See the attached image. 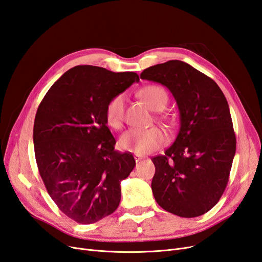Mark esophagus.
<instances>
[{
    "instance_id": "obj_1",
    "label": "esophagus",
    "mask_w": 262,
    "mask_h": 262,
    "mask_svg": "<svg viewBox=\"0 0 262 262\" xmlns=\"http://www.w3.org/2000/svg\"><path fill=\"white\" fill-rule=\"evenodd\" d=\"M134 160H136V162L138 163V162H140V161H142L143 160V156H141V155H134Z\"/></svg>"
}]
</instances>
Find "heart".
Listing matches in <instances>:
<instances>
[{
	"instance_id": "b5f03b06",
	"label": "heart",
	"mask_w": 262,
	"mask_h": 262,
	"mask_svg": "<svg viewBox=\"0 0 262 262\" xmlns=\"http://www.w3.org/2000/svg\"><path fill=\"white\" fill-rule=\"evenodd\" d=\"M139 96L154 112H161L168 101L167 93L158 85L143 87L139 92ZM124 106L125 96L119 94L109 100L106 107L107 121L115 129H121L123 124ZM165 142V132L157 126H152L148 129H131L125 132L120 139V146L129 152L144 155L160 148Z\"/></svg>"
}]
</instances>
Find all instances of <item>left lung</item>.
<instances>
[{
  "instance_id": "obj_1",
  "label": "left lung",
  "mask_w": 262,
  "mask_h": 262,
  "mask_svg": "<svg viewBox=\"0 0 262 262\" xmlns=\"http://www.w3.org/2000/svg\"><path fill=\"white\" fill-rule=\"evenodd\" d=\"M140 76L167 87L179 110L175 142L152 158L155 200L175 215L200 216L223 194L236 152L227 100L212 78L179 60L149 67Z\"/></svg>"
}]
</instances>
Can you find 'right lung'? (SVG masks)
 <instances>
[{"mask_svg":"<svg viewBox=\"0 0 262 262\" xmlns=\"http://www.w3.org/2000/svg\"><path fill=\"white\" fill-rule=\"evenodd\" d=\"M139 81L134 72L77 66L50 87L38 107L34 147L39 173L54 203L77 223H96L120 203V182L136 161L115 150L106 107Z\"/></svg>","mask_w":262,"mask_h":262,"instance_id":"right-lung-1","label":"right lung"}]
</instances>
